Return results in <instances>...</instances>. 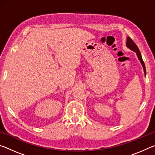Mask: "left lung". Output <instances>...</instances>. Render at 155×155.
<instances>
[{"label":"left lung","mask_w":155,"mask_h":155,"mask_svg":"<svg viewBox=\"0 0 155 155\" xmlns=\"http://www.w3.org/2000/svg\"><path fill=\"white\" fill-rule=\"evenodd\" d=\"M126 45H127V48H129L131 51H133V52H135L136 54H137V56L138 57L139 60H140V63L141 64V65H142L143 67V72H144V74H145V77H146V67H145V64H144V62L142 59V57L141 55V53H140V50H139L138 47L137 46V45L134 43V41H133L131 39L129 38V37H127V44H126Z\"/></svg>","instance_id":"8db88e82"}]
</instances>
